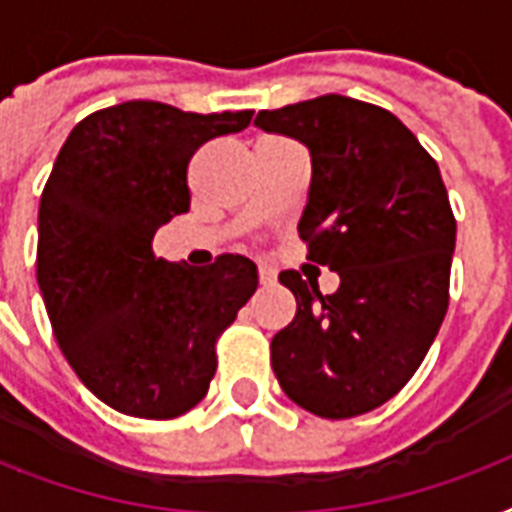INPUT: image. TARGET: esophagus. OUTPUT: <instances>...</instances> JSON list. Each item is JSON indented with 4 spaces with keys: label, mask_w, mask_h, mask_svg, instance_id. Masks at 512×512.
Segmentation results:
<instances>
[{
    "label": "esophagus",
    "mask_w": 512,
    "mask_h": 512,
    "mask_svg": "<svg viewBox=\"0 0 512 512\" xmlns=\"http://www.w3.org/2000/svg\"><path fill=\"white\" fill-rule=\"evenodd\" d=\"M257 279H260V287H276V273L271 268H260Z\"/></svg>",
    "instance_id": "1"
}]
</instances>
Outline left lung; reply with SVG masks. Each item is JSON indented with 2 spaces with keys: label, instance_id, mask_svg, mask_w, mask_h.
Here are the masks:
<instances>
[{
  "label": "left lung",
  "instance_id": "left-lung-1",
  "mask_svg": "<svg viewBox=\"0 0 512 512\" xmlns=\"http://www.w3.org/2000/svg\"><path fill=\"white\" fill-rule=\"evenodd\" d=\"M255 124L311 151L297 231L308 260L340 276L321 295L279 273L297 313L271 340L276 380L324 420L372 412L412 380L449 308L457 220L436 159L398 116L345 95L260 111Z\"/></svg>",
  "mask_w": 512,
  "mask_h": 512
}]
</instances>
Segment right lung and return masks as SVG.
<instances>
[{
    "label": "right lung",
    "mask_w": 512,
    "mask_h": 512,
    "mask_svg": "<svg viewBox=\"0 0 512 512\" xmlns=\"http://www.w3.org/2000/svg\"><path fill=\"white\" fill-rule=\"evenodd\" d=\"M252 111L191 114L127 100L76 124L39 201L36 281L76 377L111 409L172 420L207 396L217 337L257 289V268L154 255V233L191 207L188 162Z\"/></svg>",
    "instance_id": "1"
}]
</instances>
